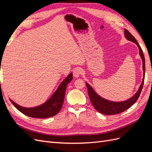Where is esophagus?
<instances>
[{
    "label": "esophagus",
    "mask_w": 152,
    "mask_h": 152,
    "mask_svg": "<svg viewBox=\"0 0 152 152\" xmlns=\"http://www.w3.org/2000/svg\"><path fill=\"white\" fill-rule=\"evenodd\" d=\"M82 73V70L80 68H75L74 70H73V76H74L76 78H78L79 77V76Z\"/></svg>",
    "instance_id": "1"
}]
</instances>
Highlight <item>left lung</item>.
<instances>
[{
	"mask_svg": "<svg viewBox=\"0 0 152 152\" xmlns=\"http://www.w3.org/2000/svg\"><path fill=\"white\" fill-rule=\"evenodd\" d=\"M124 36H125V37L126 38L127 40L135 43L139 48V53L142 61L143 77H142L141 84L136 94L133 96H132L131 98L128 99L126 101H123V102H112V101H110L102 98V96H100L96 93L93 87H91V86H90L87 82H86L91 103L93 104V107L98 112L104 115H111L118 114L124 112L128 108H129L131 106L136 102L137 99H138L144 84L145 74V59L143 53H142V50L141 47L140 46L139 44L137 43L136 39L131 34L130 32L127 31L126 29H124Z\"/></svg>",
	"mask_w": 152,
	"mask_h": 152,
	"instance_id": "8db88e82",
	"label": "left lung"
}]
</instances>
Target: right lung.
Instances as JSON below:
<instances>
[{
  "instance_id": "add662e5",
  "label": "right lung",
  "mask_w": 152,
  "mask_h": 152,
  "mask_svg": "<svg viewBox=\"0 0 152 152\" xmlns=\"http://www.w3.org/2000/svg\"><path fill=\"white\" fill-rule=\"evenodd\" d=\"M72 79L73 74L72 73H70L59 84L58 89L47 102L37 107L31 108L23 107L14 102L12 99H10L12 104L19 111L27 116L37 118L51 117L56 115L60 111L63 104L64 98H65L67 84L71 82Z\"/></svg>"
}]
</instances>
